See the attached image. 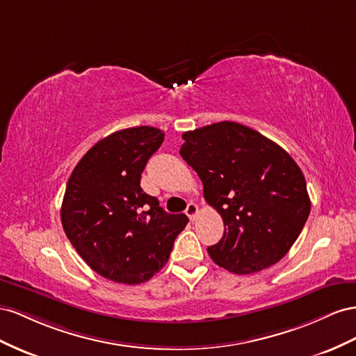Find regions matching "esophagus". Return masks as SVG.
I'll list each match as a JSON object with an SVG mask.
<instances>
[{
	"mask_svg": "<svg viewBox=\"0 0 356 356\" xmlns=\"http://www.w3.org/2000/svg\"><path fill=\"white\" fill-rule=\"evenodd\" d=\"M185 213H186V216H188L191 220H195V218H197V215H198V206L195 204V202H189L186 210H185Z\"/></svg>",
	"mask_w": 356,
	"mask_h": 356,
	"instance_id": "1",
	"label": "esophagus"
}]
</instances>
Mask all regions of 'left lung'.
Segmentation results:
<instances>
[{
  "label": "left lung",
  "mask_w": 356,
  "mask_h": 356,
  "mask_svg": "<svg viewBox=\"0 0 356 356\" xmlns=\"http://www.w3.org/2000/svg\"><path fill=\"white\" fill-rule=\"evenodd\" d=\"M180 155L200 176L204 198L223 219L207 249L236 274L266 270L286 255L310 213L306 179L285 149L258 131L223 120L184 133Z\"/></svg>",
  "instance_id": "left-lung-1"
}]
</instances>
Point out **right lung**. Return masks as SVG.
<instances>
[{"label": "right lung", "mask_w": 356, "mask_h": 356, "mask_svg": "<svg viewBox=\"0 0 356 356\" xmlns=\"http://www.w3.org/2000/svg\"><path fill=\"white\" fill-rule=\"evenodd\" d=\"M164 141L154 127L116 131L79 161L68 179L60 220L71 245L99 276L138 285L165 266L188 223L140 186L149 158Z\"/></svg>", "instance_id": "obj_1"}]
</instances>
